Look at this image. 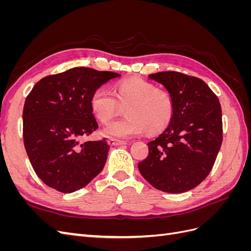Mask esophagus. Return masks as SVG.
<instances>
[{
  "mask_svg": "<svg viewBox=\"0 0 251 251\" xmlns=\"http://www.w3.org/2000/svg\"><path fill=\"white\" fill-rule=\"evenodd\" d=\"M108 143H109V146H111V147H113V146H125V144H126V141L118 140V139H115V138H110L108 140Z\"/></svg>",
  "mask_w": 251,
  "mask_h": 251,
  "instance_id": "34e87169",
  "label": "esophagus"
}]
</instances>
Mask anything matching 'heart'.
Returning <instances> with one entry per match:
<instances>
[{"mask_svg": "<svg viewBox=\"0 0 251 251\" xmlns=\"http://www.w3.org/2000/svg\"><path fill=\"white\" fill-rule=\"evenodd\" d=\"M90 107L102 124L110 123L123 108H126L127 118L114 121L101 131L107 137L123 139L142 135L148 130L150 133L164 130L175 111L173 98L168 92L156 90L154 85L140 78L118 82L115 95L108 88H97L91 95Z\"/></svg>", "mask_w": 251, "mask_h": 251, "instance_id": "1", "label": "heart"}]
</instances>
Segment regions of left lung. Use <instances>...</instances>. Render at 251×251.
I'll return each mask as SVG.
<instances>
[{
    "label": "left lung",
    "mask_w": 251,
    "mask_h": 251,
    "mask_svg": "<svg viewBox=\"0 0 251 251\" xmlns=\"http://www.w3.org/2000/svg\"><path fill=\"white\" fill-rule=\"evenodd\" d=\"M149 78L166 89L175 111L168 127L148 143L149 155L138 163L139 172L159 191H191L208 176L221 148V104L198 77L165 71L150 74Z\"/></svg>",
    "instance_id": "obj_1"
}]
</instances>
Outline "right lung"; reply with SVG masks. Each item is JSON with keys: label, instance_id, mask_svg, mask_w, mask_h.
<instances>
[{"label": "right lung", "instance_id": "right-lung-1", "mask_svg": "<svg viewBox=\"0 0 251 251\" xmlns=\"http://www.w3.org/2000/svg\"><path fill=\"white\" fill-rule=\"evenodd\" d=\"M119 76L77 67L35 83L23 110V137L30 163L45 184L69 194L85 187L102 171L108 142L82 139L98 127L91 95Z\"/></svg>", "mask_w": 251, "mask_h": 251}]
</instances>
